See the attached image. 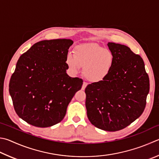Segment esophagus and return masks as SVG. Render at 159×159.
<instances>
[{
  "instance_id": "esophagus-1",
  "label": "esophagus",
  "mask_w": 159,
  "mask_h": 159,
  "mask_svg": "<svg viewBox=\"0 0 159 159\" xmlns=\"http://www.w3.org/2000/svg\"><path fill=\"white\" fill-rule=\"evenodd\" d=\"M88 85V83H86V82H83V85H82V89L83 90V89H85V88H86V86Z\"/></svg>"
}]
</instances>
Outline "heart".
I'll return each mask as SVG.
<instances>
[{
	"label": "heart",
	"instance_id": "obj_1",
	"mask_svg": "<svg viewBox=\"0 0 159 159\" xmlns=\"http://www.w3.org/2000/svg\"><path fill=\"white\" fill-rule=\"evenodd\" d=\"M66 61L72 71L77 73L80 67H83L85 79L92 83H99L111 73L115 57L111 50L91 42L77 45L74 54L68 53Z\"/></svg>",
	"mask_w": 159,
	"mask_h": 159
}]
</instances>
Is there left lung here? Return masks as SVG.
<instances>
[{
    "label": "left lung",
    "mask_w": 159,
    "mask_h": 159,
    "mask_svg": "<svg viewBox=\"0 0 159 159\" xmlns=\"http://www.w3.org/2000/svg\"><path fill=\"white\" fill-rule=\"evenodd\" d=\"M115 57L111 73L85 89L87 115L92 125L108 131L125 129L145 110L149 79L139 55L125 45L108 42Z\"/></svg>",
    "instance_id": "obj_1"
}]
</instances>
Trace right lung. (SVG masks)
<instances>
[{"label":"right lung","instance_id":"right-lung-1","mask_svg":"<svg viewBox=\"0 0 159 159\" xmlns=\"http://www.w3.org/2000/svg\"><path fill=\"white\" fill-rule=\"evenodd\" d=\"M70 39L37 42L20 56L11 75L9 92L14 110L25 122L48 127L61 122L83 80L67 74Z\"/></svg>","mask_w":159,"mask_h":159}]
</instances>
